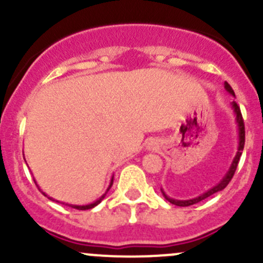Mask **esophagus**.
Instances as JSON below:
<instances>
[{"label": "esophagus", "instance_id": "obj_1", "mask_svg": "<svg viewBox=\"0 0 263 263\" xmlns=\"http://www.w3.org/2000/svg\"><path fill=\"white\" fill-rule=\"evenodd\" d=\"M148 148H154V145H153V142H150V144H148Z\"/></svg>", "mask_w": 263, "mask_h": 263}]
</instances>
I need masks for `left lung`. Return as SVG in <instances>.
Segmentation results:
<instances>
[{"label": "left lung", "mask_w": 263, "mask_h": 263, "mask_svg": "<svg viewBox=\"0 0 263 263\" xmlns=\"http://www.w3.org/2000/svg\"><path fill=\"white\" fill-rule=\"evenodd\" d=\"M225 89L228 90V91L230 92L232 95H234V91H233L232 86H230L228 82H225ZM232 108L233 110H234L235 113V119H237V124H238V131H239V144H238V151H237V155H235L234 160H233L232 165H230L229 171H228V173L225 174L224 178L220 181V183H217L215 187L211 188V190H209L208 192L202 193L201 196H198V197L196 198H192V200H174V198H171L169 196L165 195V192H164L163 190H161V193H163V196L165 197L166 201H169L171 203H173V205L176 206H182V208H184V206H191V205H195V203L200 202V201L205 200V198L210 197L211 195H214V193L219 192V191H222L225 187H227L228 184H229V182L232 181L233 176H234L235 171H237V166H238V163H239V159L240 156H242V151L243 148H245V141H246V131H245V121H243V117H242V113H240V108L239 105L237 104L235 102H232Z\"/></svg>", "instance_id": "left-lung-1"}]
</instances>
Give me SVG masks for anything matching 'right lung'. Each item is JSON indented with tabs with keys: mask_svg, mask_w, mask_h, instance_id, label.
<instances>
[{
	"mask_svg": "<svg viewBox=\"0 0 263 263\" xmlns=\"http://www.w3.org/2000/svg\"><path fill=\"white\" fill-rule=\"evenodd\" d=\"M35 184H36V182H35ZM112 184H113V178H112V181H110V184H109V187H108L107 192H108V191L110 190V187H112ZM36 185H38V184H36ZM38 188H39V187H38ZM39 191H41V188H39ZM41 192H42V191H41ZM107 192H105L104 195L102 196V197L98 198V200L95 201V202L89 203V205H82V206H79V205H68V203H67V206H71V208H72V209H78V210H89V209H92V208H95V206H97V205H99V203L102 202L103 198L105 197V195H107ZM42 193H43L44 196H47L46 193H44V192H42ZM47 197H48V196H47ZM48 198H49V200H52V198H50V197H48ZM57 202H58V201H57Z\"/></svg>",
	"mask_w": 263,
	"mask_h": 263,
	"instance_id": "1",
	"label": "right lung"
}]
</instances>
